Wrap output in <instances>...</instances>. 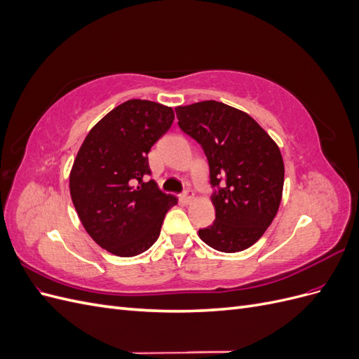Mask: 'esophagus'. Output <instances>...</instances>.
Here are the masks:
<instances>
[{
  "label": "esophagus",
  "instance_id": "obj_1",
  "mask_svg": "<svg viewBox=\"0 0 359 359\" xmlns=\"http://www.w3.org/2000/svg\"><path fill=\"white\" fill-rule=\"evenodd\" d=\"M193 199H194V191L191 189H187L186 191L182 193V201L186 203H190Z\"/></svg>",
  "mask_w": 359,
  "mask_h": 359
}]
</instances>
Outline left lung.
Masks as SVG:
<instances>
[{"label": "left lung", "instance_id": "left-lung-1", "mask_svg": "<svg viewBox=\"0 0 359 359\" xmlns=\"http://www.w3.org/2000/svg\"><path fill=\"white\" fill-rule=\"evenodd\" d=\"M178 126L208 158L215 220L201 240L223 253L252 247L265 233L283 194L285 165L271 136L248 114L222 102L175 107Z\"/></svg>", "mask_w": 359, "mask_h": 359}]
</instances>
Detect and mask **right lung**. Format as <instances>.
<instances>
[{"label": "right lung", "instance_id": "obj_1", "mask_svg": "<svg viewBox=\"0 0 359 359\" xmlns=\"http://www.w3.org/2000/svg\"><path fill=\"white\" fill-rule=\"evenodd\" d=\"M173 111L149 100L116 106L86 135L70 172V196L81 223L107 252L132 257L153 245L178 199L151 175L148 153L173 123Z\"/></svg>", "mask_w": 359, "mask_h": 359}]
</instances>
